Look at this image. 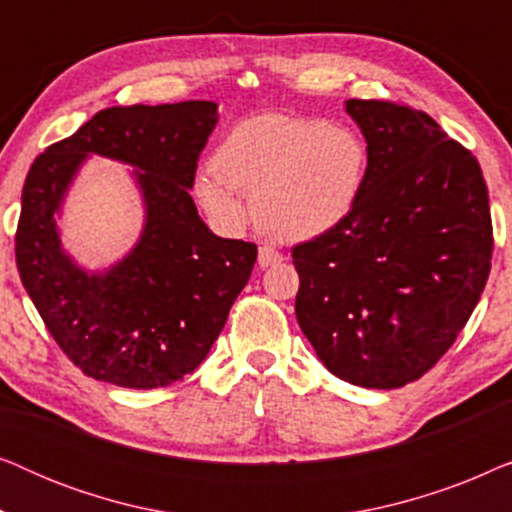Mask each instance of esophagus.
Wrapping results in <instances>:
<instances>
[{"mask_svg": "<svg viewBox=\"0 0 512 512\" xmlns=\"http://www.w3.org/2000/svg\"><path fill=\"white\" fill-rule=\"evenodd\" d=\"M279 261H282V254H279L275 247H268V244H263V247L258 249V265H261L263 270L270 268V265L279 263Z\"/></svg>", "mask_w": 512, "mask_h": 512, "instance_id": "obj_1", "label": "esophagus"}]
</instances>
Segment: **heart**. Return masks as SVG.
Returning a JSON list of instances; mask_svg holds the SVG:
<instances>
[{
    "instance_id": "b5f03b06",
    "label": "heart",
    "mask_w": 512,
    "mask_h": 512,
    "mask_svg": "<svg viewBox=\"0 0 512 512\" xmlns=\"http://www.w3.org/2000/svg\"><path fill=\"white\" fill-rule=\"evenodd\" d=\"M370 156L359 132L324 118L258 114L235 123L216 146L195 191L226 226L247 219L244 195L265 233L305 242L331 233L359 205Z\"/></svg>"
}]
</instances>
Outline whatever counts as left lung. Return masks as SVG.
<instances>
[{
  "instance_id": "left-lung-1",
  "label": "left lung",
  "mask_w": 512,
  "mask_h": 512,
  "mask_svg": "<svg viewBox=\"0 0 512 512\" xmlns=\"http://www.w3.org/2000/svg\"><path fill=\"white\" fill-rule=\"evenodd\" d=\"M368 144L359 205L291 249L296 317L340 380L396 389L436 366L466 326L492 265V216L478 160L429 114L347 100Z\"/></svg>"
}]
</instances>
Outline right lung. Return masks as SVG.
Segmentation results:
<instances>
[{
	"mask_svg": "<svg viewBox=\"0 0 512 512\" xmlns=\"http://www.w3.org/2000/svg\"><path fill=\"white\" fill-rule=\"evenodd\" d=\"M219 121L205 100L111 107L34 160L23 186L16 263L25 291L83 375L128 389L167 387L205 361L256 263V244L216 237L188 193ZM90 152L135 166L147 216L131 254L88 273L54 216Z\"/></svg>",
	"mask_w": 512,
	"mask_h": 512,
	"instance_id": "add662e5",
	"label": "right lung"
}]
</instances>
